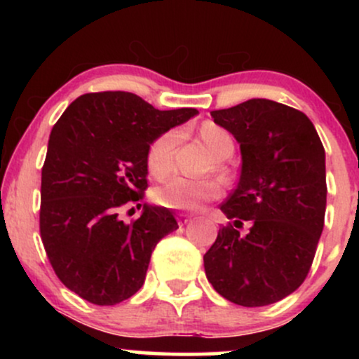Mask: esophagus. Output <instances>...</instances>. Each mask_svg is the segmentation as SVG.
Segmentation results:
<instances>
[{"label":"esophagus","instance_id":"34e87169","mask_svg":"<svg viewBox=\"0 0 359 359\" xmlns=\"http://www.w3.org/2000/svg\"><path fill=\"white\" fill-rule=\"evenodd\" d=\"M189 221H191V216H189V214H185V212H180L179 214V222H180V224H187V222Z\"/></svg>","mask_w":359,"mask_h":359}]
</instances>
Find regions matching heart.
<instances>
[{
  "instance_id": "obj_1",
  "label": "heart",
  "mask_w": 359,
  "mask_h": 359,
  "mask_svg": "<svg viewBox=\"0 0 359 359\" xmlns=\"http://www.w3.org/2000/svg\"><path fill=\"white\" fill-rule=\"evenodd\" d=\"M199 137L217 160H224L233 155L234 142L226 128L212 121H205L199 128ZM177 140H179V133L175 130H168L165 133L158 135L148 147L147 167L155 179H165L174 170V150ZM216 167L222 177L229 175V170L222 162H217ZM219 196L221 185L217 180H192L180 175L172 177L155 191L156 203L163 208L179 209V211H196L203 204L217 199Z\"/></svg>"
}]
</instances>
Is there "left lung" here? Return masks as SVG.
I'll return each mask as SVG.
<instances>
[{
    "label": "left lung",
    "mask_w": 359,
    "mask_h": 359,
    "mask_svg": "<svg viewBox=\"0 0 359 359\" xmlns=\"http://www.w3.org/2000/svg\"><path fill=\"white\" fill-rule=\"evenodd\" d=\"M211 114L240 142L243 165L221 204L233 222L204 255L205 277L229 302L269 306L297 290L314 262L327 196L323 142L302 111L282 102L248 100Z\"/></svg>",
    "instance_id": "left-lung-1"
}]
</instances>
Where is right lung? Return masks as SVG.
<instances>
[{
    "mask_svg": "<svg viewBox=\"0 0 359 359\" xmlns=\"http://www.w3.org/2000/svg\"><path fill=\"white\" fill-rule=\"evenodd\" d=\"M197 113L160 111L133 93L104 90L82 94L53 125L42 167L40 238L69 290L114 306L142 288L156 243L179 226L167 208L145 205L130 222L119 211L145 197L150 143Z\"/></svg>",
    "mask_w": 359,
    "mask_h": 359,
    "instance_id": "obj_1",
    "label": "right lung"
}]
</instances>
